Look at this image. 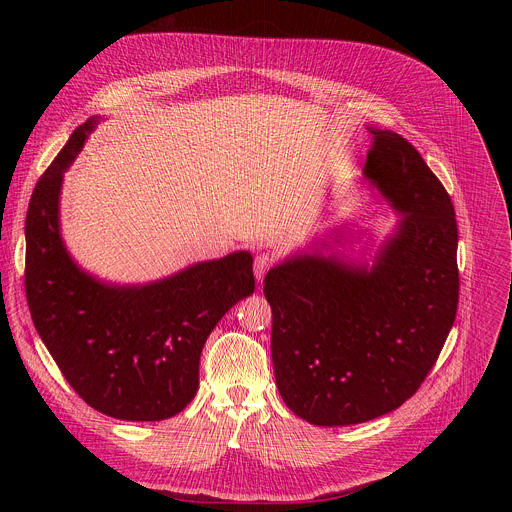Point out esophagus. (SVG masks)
<instances>
[{"instance_id": "esophagus-1", "label": "esophagus", "mask_w": 512, "mask_h": 512, "mask_svg": "<svg viewBox=\"0 0 512 512\" xmlns=\"http://www.w3.org/2000/svg\"><path fill=\"white\" fill-rule=\"evenodd\" d=\"M271 263H273V259H271L267 253H259V255L255 257V263H253V271H255V277H257V281H263V277H265V273L269 271Z\"/></svg>"}]
</instances>
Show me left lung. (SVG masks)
<instances>
[{"label":"left lung","instance_id":"8db88e82","mask_svg":"<svg viewBox=\"0 0 512 512\" xmlns=\"http://www.w3.org/2000/svg\"><path fill=\"white\" fill-rule=\"evenodd\" d=\"M367 129L362 176L395 210L397 227L371 263L334 251L354 233L334 229L271 267L263 285L279 395L324 427L401 407L440 356L458 310V225L446 188L405 137Z\"/></svg>","mask_w":512,"mask_h":512}]
</instances>
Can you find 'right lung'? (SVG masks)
<instances>
[{"mask_svg": "<svg viewBox=\"0 0 512 512\" xmlns=\"http://www.w3.org/2000/svg\"><path fill=\"white\" fill-rule=\"evenodd\" d=\"M99 121L75 129L32 192L26 298L44 346L87 405L115 419L162 421L194 399L208 334L255 291L253 257L235 251L141 285L83 269L60 233V192Z\"/></svg>", "mask_w": 512, "mask_h": 512, "instance_id": "obj_1", "label": "right lung"}]
</instances>
